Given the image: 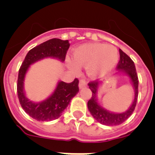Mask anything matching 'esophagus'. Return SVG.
Instances as JSON below:
<instances>
[{"mask_svg":"<svg viewBox=\"0 0 155 155\" xmlns=\"http://www.w3.org/2000/svg\"><path fill=\"white\" fill-rule=\"evenodd\" d=\"M87 86V82H86L85 79H81L80 81H79V86L80 89H83V87H85V86Z\"/></svg>","mask_w":155,"mask_h":155,"instance_id":"1","label":"esophagus"}]
</instances>
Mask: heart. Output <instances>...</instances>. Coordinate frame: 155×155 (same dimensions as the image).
<instances>
[{
  "label": "heart",
  "mask_w": 155,
  "mask_h": 155,
  "mask_svg": "<svg viewBox=\"0 0 155 155\" xmlns=\"http://www.w3.org/2000/svg\"><path fill=\"white\" fill-rule=\"evenodd\" d=\"M74 60L68 59V65L72 69L77 71L79 65H84L90 76L99 74L97 67L106 68L110 71L115 67L119 60V51L112 45L101 43H88L76 47L73 51Z\"/></svg>",
  "instance_id": "1"
}]
</instances>
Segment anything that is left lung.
Wrapping results in <instances>:
<instances>
[{"instance_id": "1", "label": "left lung", "mask_w": 155, "mask_h": 155, "mask_svg": "<svg viewBox=\"0 0 155 155\" xmlns=\"http://www.w3.org/2000/svg\"><path fill=\"white\" fill-rule=\"evenodd\" d=\"M119 51L120 59L117 68L118 72L116 75L127 76L134 89V100L129 108L124 112L121 113L109 110L100 104L98 99L99 88L101 86L103 82H92L88 84L92 91V97L87 104L89 111L97 122L106 126H117L124 122L134 110L138 96V78L134 63L122 50L120 49Z\"/></svg>"}]
</instances>
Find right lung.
I'll return each instance as SVG.
<instances>
[{"label": "right lung", "instance_id": "right-lung-1", "mask_svg": "<svg viewBox=\"0 0 155 155\" xmlns=\"http://www.w3.org/2000/svg\"><path fill=\"white\" fill-rule=\"evenodd\" d=\"M68 40L52 38L31 49L26 55L19 69L18 78V96L22 108L30 117L38 121H51L60 117L70 104L71 100L79 93V80L71 83L58 81L53 93L45 100L34 102L28 98L25 91V79L31 65L44 58H51L63 62L69 48Z\"/></svg>", "mask_w": 155, "mask_h": 155}]
</instances>
